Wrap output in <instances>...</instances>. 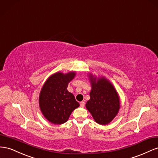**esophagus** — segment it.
<instances>
[{
    "label": "esophagus",
    "instance_id": "esophagus-1",
    "mask_svg": "<svg viewBox=\"0 0 158 158\" xmlns=\"http://www.w3.org/2000/svg\"><path fill=\"white\" fill-rule=\"evenodd\" d=\"M85 103L84 101H81V102H80V106L81 107H84L85 106Z\"/></svg>",
    "mask_w": 158,
    "mask_h": 158
}]
</instances>
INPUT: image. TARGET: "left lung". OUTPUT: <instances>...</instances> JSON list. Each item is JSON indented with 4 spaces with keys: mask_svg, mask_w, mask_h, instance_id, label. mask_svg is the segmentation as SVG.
<instances>
[{
    "mask_svg": "<svg viewBox=\"0 0 158 158\" xmlns=\"http://www.w3.org/2000/svg\"><path fill=\"white\" fill-rule=\"evenodd\" d=\"M91 98L86 103L87 109L98 124H109L113 120L120 109L118 93L113 85L105 78L96 81V79L91 77Z\"/></svg>",
    "mask_w": 158,
    "mask_h": 158,
    "instance_id": "left-lung-1",
    "label": "left lung"
}]
</instances>
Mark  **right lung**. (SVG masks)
<instances>
[{
  "label": "right lung",
  "mask_w": 158,
  "mask_h": 158,
  "mask_svg": "<svg viewBox=\"0 0 158 158\" xmlns=\"http://www.w3.org/2000/svg\"><path fill=\"white\" fill-rule=\"evenodd\" d=\"M75 75V72L56 73L49 77L41 90L39 98L40 109L47 120L53 124L65 123L71 112L79 106L73 94L67 89Z\"/></svg>",
  "instance_id": "add662e5"
}]
</instances>
